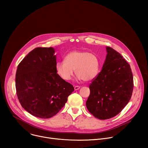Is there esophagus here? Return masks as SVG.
<instances>
[{"label":"esophagus","mask_w":148,"mask_h":148,"mask_svg":"<svg viewBox=\"0 0 148 148\" xmlns=\"http://www.w3.org/2000/svg\"><path fill=\"white\" fill-rule=\"evenodd\" d=\"M80 88V86H75L74 87V90H78Z\"/></svg>","instance_id":"34e87169"}]
</instances>
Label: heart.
Wrapping results in <instances>:
<instances>
[{"instance_id": "1", "label": "heart", "mask_w": 148, "mask_h": 148, "mask_svg": "<svg viewBox=\"0 0 148 148\" xmlns=\"http://www.w3.org/2000/svg\"><path fill=\"white\" fill-rule=\"evenodd\" d=\"M99 60L96 55L88 51L74 50L68 53L64 61H58L56 70L64 80H70L75 70L79 80L90 81L94 78L99 71Z\"/></svg>"}]
</instances>
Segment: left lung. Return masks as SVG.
<instances>
[{
	"mask_svg": "<svg viewBox=\"0 0 148 148\" xmlns=\"http://www.w3.org/2000/svg\"><path fill=\"white\" fill-rule=\"evenodd\" d=\"M107 56L101 71L90 85L86 102L89 112L99 119L118 115L130 101L134 88L130 64L118 52L107 47Z\"/></svg>",
	"mask_w": 148,
	"mask_h": 148,
	"instance_id": "8db88e82",
	"label": "left lung"
}]
</instances>
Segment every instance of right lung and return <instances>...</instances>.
<instances>
[{
    "instance_id": "1",
    "label": "right lung",
    "mask_w": 148,
    "mask_h": 148,
    "mask_svg": "<svg viewBox=\"0 0 148 148\" xmlns=\"http://www.w3.org/2000/svg\"><path fill=\"white\" fill-rule=\"evenodd\" d=\"M53 47H37L20 62L16 74V89L22 107L31 115L47 119L64 106L74 87L56 70Z\"/></svg>"
}]
</instances>
